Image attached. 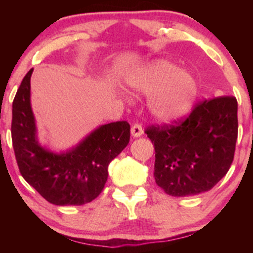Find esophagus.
<instances>
[{"instance_id": "34e87169", "label": "esophagus", "mask_w": 253, "mask_h": 253, "mask_svg": "<svg viewBox=\"0 0 253 253\" xmlns=\"http://www.w3.org/2000/svg\"><path fill=\"white\" fill-rule=\"evenodd\" d=\"M143 133H144V129L141 127L140 124H133L132 127H131V134H132L134 138H138Z\"/></svg>"}]
</instances>
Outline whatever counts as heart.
I'll list each match as a JSON object with an SVG mask.
<instances>
[{
  "mask_svg": "<svg viewBox=\"0 0 253 253\" xmlns=\"http://www.w3.org/2000/svg\"><path fill=\"white\" fill-rule=\"evenodd\" d=\"M126 85L141 94L150 95L148 107L155 119L172 123L191 113L198 96L195 76L166 60H158L126 78Z\"/></svg>",
  "mask_w": 253,
  "mask_h": 253,
  "instance_id": "obj_1",
  "label": "heart"
}]
</instances>
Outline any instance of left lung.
Instances as JSON below:
<instances>
[{"mask_svg": "<svg viewBox=\"0 0 253 253\" xmlns=\"http://www.w3.org/2000/svg\"><path fill=\"white\" fill-rule=\"evenodd\" d=\"M237 100H204L188 119L175 126H150L154 143V178L174 197L209 191L227 174L237 140Z\"/></svg>", "mask_w": 253, "mask_h": 253, "instance_id": "obj_1", "label": "left lung"}]
</instances>
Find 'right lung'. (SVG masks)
Here are the masks:
<instances>
[{"instance_id": "obj_1", "label": "right lung", "mask_w": 253, "mask_h": 253, "mask_svg": "<svg viewBox=\"0 0 253 253\" xmlns=\"http://www.w3.org/2000/svg\"><path fill=\"white\" fill-rule=\"evenodd\" d=\"M27 72L12 102L11 137L24 179L54 205H84L101 193L108 166L130 140L126 121L100 126L67 151L48 150L39 143L31 106V76Z\"/></svg>"}]
</instances>
